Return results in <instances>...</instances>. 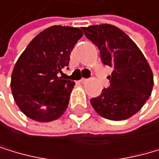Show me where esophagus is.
Returning <instances> with one entry per match:
<instances>
[{
  "label": "esophagus",
  "mask_w": 159,
  "mask_h": 159,
  "mask_svg": "<svg viewBox=\"0 0 159 159\" xmlns=\"http://www.w3.org/2000/svg\"><path fill=\"white\" fill-rule=\"evenodd\" d=\"M79 82H80L81 84H85V83H87V82H88V79H85V78H82V79H81V80H80V81H79Z\"/></svg>",
  "instance_id": "obj_1"
}]
</instances>
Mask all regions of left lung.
Listing matches in <instances>:
<instances>
[{
	"mask_svg": "<svg viewBox=\"0 0 159 159\" xmlns=\"http://www.w3.org/2000/svg\"><path fill=\"white\" fill-rule=\"evenodd\" d=\"M86 37L100 50L103 64L113 68L109 88L91 99L98 114L120 121L137 113L152 95L153 75L151 66L134 41L110 24L82 27Z\"/></svg>",
	"mask_w": 159,
	"mask_h": 159,
	"instance_id": "obj_1",
	"label": "left lung"
}]
</instances>
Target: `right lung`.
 Masks as SVG:
<instances>
[{
  "label": "right lung",
  "mask_w": 159,
  "mask_h": 159,
  "mask_svg": "<svg viewBox=\"0 0 159 159\" xmlns=\"http://www.w3.org/2000/svg\"><path fill=\"white\" fill-rule=\"evenodd\" d=\"M83 32L55 25L39 33L15 63L11 88L19 109L38 122L59 118L67 108L75 83L57 77L69 64L70 53Z\"/></svg>",
  "instance_id": "1"
}]
</instances>
